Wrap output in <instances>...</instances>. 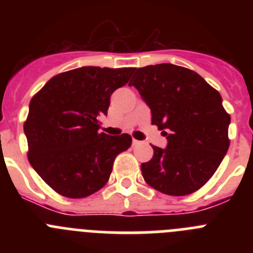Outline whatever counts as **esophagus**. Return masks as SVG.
Segmentation results:
<instances>
[{
    "instance_id": "34e87169",
    "label": "esophagus",
    "mask_w": 253,
    "mask_h": 253,
    "mask_svg": "<svg viewBox=\"0 0 253 253\" xmlns=\"http://www.w3.org/2000/svg\"><path fill=\"white\" fill-rule=\"evenodd\" d=\"M140 140H137V139H133V146H139L140 144Z\"/></svg>"
}]
</instances>
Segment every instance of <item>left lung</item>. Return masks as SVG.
Returning <instances> with one entry per match:
<instances>
[{"instance_id":"8db88e82","label":"left lung","mask_w":253,"mask_h":253,"mask_svg":"<svg viewBox=\"0 0 253 253\" xmlns=\"http://www.w3.org/2000/svg\"><path fill=\"white\" fill-rule=\"evenodd\" d=\"M134 71L129 84L167 139L166 148L153 146V158L140 165L143 177L163 194L189 195L207 184L229 148L231 116L222 96L185 67L162 63Z\"/></svg>"}]
</instances>
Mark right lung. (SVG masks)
Masks as SVG:
<instances>
[{"mask_svg": "<svg viewBox=\"0 0 253 253\" xmlns=\"http://www.w3.org/2000/svg\"><path fill=\"white\" fill-rule=\"evenodd\" d=\"M134 68L81 67L50 78L31 99L24 124L29 162L66 198H86L107 182L114 160L130 147L129 134L100 133L110 96Z\"/></svg>", "mask_w": 253, "mask_h": 253, "instance_id": "1", "label": "right lung"}]
</instances>
